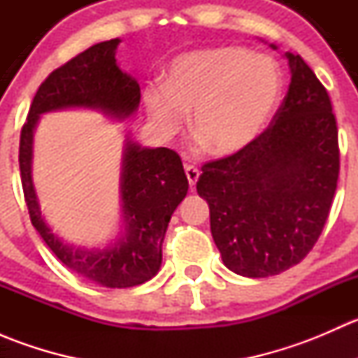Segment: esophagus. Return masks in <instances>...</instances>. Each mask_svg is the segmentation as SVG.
<instances>
[{
    "mask_svg": "<svg viewBox=\"0 0 358 358\" xmlns=\"http://www.w3.org/2000/svg\"><path fill=\"white\" fill-rule=\"evenodd\" d=\"M185 175H187V178H189L190 190H194V189H196L197 180H199L201 171L196 168V166H190V164H189V166H185Z\"/></svg>",
    "mask_w": 358,
    "mask_h": 358,
    "instance_id": "esophagus-1",
    "label": "esophagus"
}]
</instances>
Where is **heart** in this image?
<instances>
[{
	"instance_id": "1",
	"label": "heart",
	"mask_w": 358,
	"mask_h": 358,
	"mask_svg": "<svg viewBox=\"0 0 358 358\" xmlns=\"http://www.w3.org/2000/svg\"><path fill=\"white\" fill-rule=\"evenodd\" d=\"M280 72L265 55L246 48L197 50L176 57L164 83L143 90L154 128L169 136L192 110L190 128L215 156H234L265 129L280 96Z\"/></svg>"
}]
</instances>
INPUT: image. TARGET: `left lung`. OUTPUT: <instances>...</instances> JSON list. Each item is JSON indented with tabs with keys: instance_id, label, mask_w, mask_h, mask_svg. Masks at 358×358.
Listing matches in <instances>:
<instances>
[{
	"instance_id": "8db88e82",
	"label": "left lung",
	"mask_w": 358,
	"mask_h": 358,
	"mask_svg": "<svg viewBox=\"0 0 358 358\" xmlns=\"http://www.w3.org/2000/svg\"><path fill=\"white\" fill-rule=\"evenodd\" d=\"M284 57L291 85L272 124L241 152L206 162L197 182L223 263L251 279L277 275L312 251L338 185L329 95L301 57Z\"/></svg>"
}]
</instances>
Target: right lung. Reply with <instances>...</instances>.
Here are the masks:
<instances>
[{
  "instance_id": "1",
  "label": "right lung",
  "mask_w": 358,
  "mask_h": 358,
  "mask_svg": "<svg viewBox=\"0 0 358 358\" xmlns=\"http://www.w3.org/2000/svg\"><path fill=\"white\" fill-rule=\"evenodd\" d=\"M121 39L90 46L55 69L36 92L20 133V178L34 229L57 258L79 275L106 287H133L161 268L162 241L173 211L185 199L189 180L182 159L166 147L149 149L126 138L121 169L122 230L107 248H78L53 234L41 215L32 182V136L45 112L92 109L115 121L131 117L140 106V86L115 60Z\"/></svg>"
}]
</instances>
